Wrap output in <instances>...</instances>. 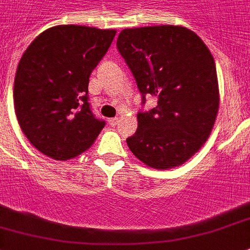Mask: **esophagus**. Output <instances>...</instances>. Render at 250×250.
I'll return each mask as SVG.
<instances>
[{
  "label": "esophagus",
  "instance_id": "esophagus-1",
  "mask_svg": "<svg viewBox=\"0 0 250 250\" xmlns=\"http://www.w3.org/2000/svg\"><path fill=\"white\" fill-rule=\"evenodd\" d=\"M108 124H110L111 126H116L117 124H119V119L117 117H111V119H108Z\"/></svg>",
  "mask_w": 250,
  "mask_h": 250
}]
</instances>
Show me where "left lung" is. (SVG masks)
I'll use <instances>...</instances> for the list:
<instances>
[{
  "instance_id": "1",
  "label": "left lung",
  "mask_w": 250,
  "mask_h": 250,
  "mask_svg": "<svg viewBox=\"0 0 250 250\" xmlns=\"http://www.w3.org/2000/svg\"><path fill=\"white\" fill-rule=\"evenodd\" d=\"M117 49L131 70L142 100L157 97V106L138 112V129L126 139L147 166H180L208 139L218 112L213 56L194 32L184 26L124 29Z\"/></svg>"
}]
</instances>
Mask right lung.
I'll return each instance as SVG.
<instances>
[{"mask_svg":"<svg viewBox=\"0 0 250 250\" xmlns=\"http://www.w3.org/2000/svg\"><path fill=\"white\" fill-rule=\"evenodd\" d=\"M116 30L57 25L41 33L20 59L14 82L19 125L30 143L57 161L94 143L104 121L88 102V84Z\"/></svg>","mask_w":250,"mask_h":250,"instance_id":"obj_1","label":"right lung"}]
</instances>
